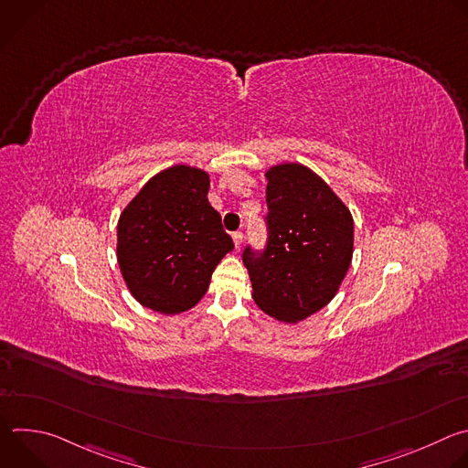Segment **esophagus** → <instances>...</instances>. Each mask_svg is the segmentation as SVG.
<instances>
[{
    "mask_svg": "<svg viewBox=\"0 0 468 468\" xmlns=\"http://www.w3.org/2000/svg\"><path fill=\"white\" fill-rule=\"evenodd\" d=\"M242 240H244L242 231H235V233H233V242H235V246H237V248H240V246H242Z\"/></svg>",
    "mask_w": 468,
    "mask_h": 468,
    "instance_id": "34e87169",
    "label": "esophagus"
}]
</instances>
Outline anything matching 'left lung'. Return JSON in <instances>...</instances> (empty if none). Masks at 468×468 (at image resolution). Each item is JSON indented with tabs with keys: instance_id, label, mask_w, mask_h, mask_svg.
<instances>
[{
	"instance_id": "left-lung-1",
	"label": "left lung",
	"mask_w": 468,
	"mask_h": 468,
	"mask_svg": "<svg viewBox=\"0 0 468 468\" xmlns=\"http://www.w3.org/2000/svg\"><path fill=\"white\" fill-rule=\"evenodd\" d=\"M266 244L242 251L253 300L283 322H298L331 302L354 251V220L314 172L280 165L266 172Z\"/></svg>"
}]
</instances>
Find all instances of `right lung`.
Returning a JSON list of instances; mask_svg holds the SVG:
<instances>
[{"label": "right lung", "instance_id": "right-lung-1", "mask_svg": "<svg viewBox=\"0 0 468 468\" xmlns=\"http://www.w3.org/2000/svg\"><path fill=\"white\" fill-rule=\"evenodd\" d=\"M207 192L204 170L177 165L154 176L120 215L118 264L144 307L163 314L194 307L235 248Z\"/></svg>", "mask_w": 468, "mask_h": 468}]
</instances>
